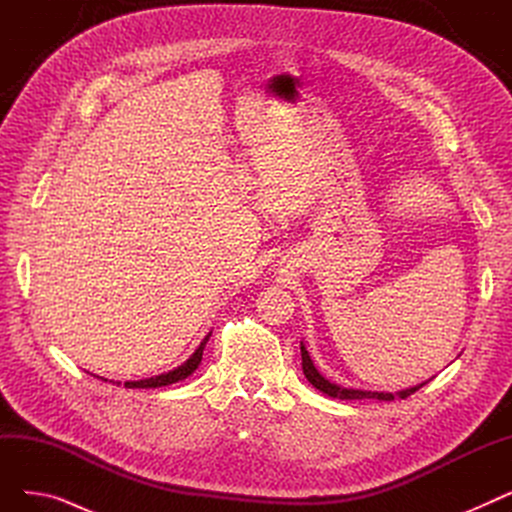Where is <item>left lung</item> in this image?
I'll return each instance as SVG.
<instances>
[{"label":"left lung","instance_id":"1","mask_svg":"<svg viewBox=\"0 0 512 512\" xmlns=\"http://www.w3.org/2000/svg\"><path fill=\"white\" fill-rule=\"evenodd\" d=\"M301 357H303V373H305V378L309 380V384H311L315 390L324 392L326 396L338 398V400H363V398L394 400V398H407V396H411L413 392H417L419 388H423V386L429 382V380H427V382H423V384H417V386H413V388L400 390V392H375V390H361V388H346V386H340V384L330 382L328 378H324V375H321V373L317 371V367L313 365V361H311V357H309V351H307L303 342H301Z\"/></svg>","mask_w":512,"mask_h":512}]
</instances>
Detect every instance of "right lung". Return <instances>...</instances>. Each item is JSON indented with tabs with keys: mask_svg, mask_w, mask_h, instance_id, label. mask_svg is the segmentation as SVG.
I'll list each match as a JSON object with an SVG mask.
<instances>
[{
	"mask_svg": "<svg viewBox=\"0 0 512 512\" xmlns=\"http://www.w3.org/2000/svg\"><path fill=\"white\" fill-rule=\"evenodd\" d=\"M209 336H211V332L201 340V344L197 346V351L191 357H188L182 365H178L176 369H172L168 373L153 375V378H145V380H137V382H124V388H161V386H170V384H176V382L188 378V375H191L199 367V363L203 359V348H205ZM97 378H99V375H97ZM103 382H107V380H103ZM116 384L120 386V382H116Z\"/></svg>",
	"mask_w": 512,
	"mask_h": 512,
	"instance_id": "1",
	"label": "right lung"
}]
</instances>
